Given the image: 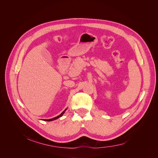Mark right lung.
<instances>
[{"mask_svg":"<svg viewBox=\"0 0 158 158\" xmlns=\"http://www.w3.org/2000/svg\"><path fill=\"white\" fill-rule=\"evenodd\" d=\"M67 109V108L62 113H61V114H60L59 115H58V116H56V117H55V118H51V119H43V121H54V120H55V119H58V118H59L60 117H61L62 115H63V114H64V113H65V112L66 111V110Z\"/></svg>","mask_w":158,"mask_h":158,"instance_id":"obj_1","label":"right lung"}]
</instances>
